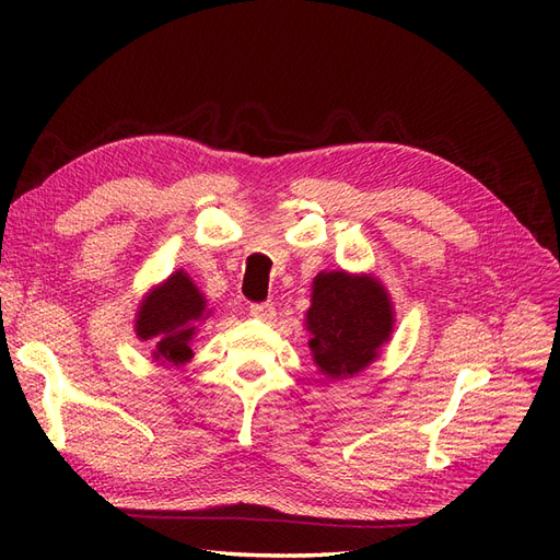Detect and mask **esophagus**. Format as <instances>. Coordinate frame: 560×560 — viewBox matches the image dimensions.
<instances>
[{
	"mask_svg": "<svg viewBox=\"0 0 560 560\" xmlns=\"http://www.w3.org/2000/svg\"><path fill=\"white\" fill-rule=\"evenodd\" d=\"M249 313L254 315V317H259V319H270L276 315V306L270 301H261V303H252L249 306Z\"/></svg>",
	"mask_w": 560,
	"mask_h": 560,
	"instance_id": "1",
	"label": "esophagus"
}]
</instances>
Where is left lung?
<instances>
[{
  "instance_id": "1",
  "label": "left lung",
  "mask_w": 560,
  "mask_h": 560,
  "mask_svg": "<svg viewBox=\"0 0 560 560\" xmlns=\"http://www.w3.org/2000/svg\"><path fill=\"white\" fill-rule=\"evenodd\" d=\"M393 322V306L378 280L343 270L315 278L306 325L313 360L325 376H354L374 362Z\"/></svg>"
}]
</instances>
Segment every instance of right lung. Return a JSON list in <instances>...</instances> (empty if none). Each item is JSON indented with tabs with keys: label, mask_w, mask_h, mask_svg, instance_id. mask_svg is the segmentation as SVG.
<instances>
[{
	"label": "right lung",
	"mask_w": 560,
	"mask_h": 560,
	"mask_svg": "<svg viewBox=\"0 0 560 560\" xmlns=\"http://www.w3.org/2000/svg\"><path fill=\"white\" fill-rule=\"evenodd\" d=\"M206 313V301L191 278L177 270L156 292H151L138 313V336L154 338L156 358L184 364L191 358L189 341L196 334V322Z\"/></svg>",
	"instance_id": "right-lung-1"
}]
</instances>
